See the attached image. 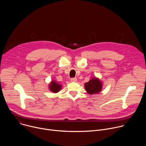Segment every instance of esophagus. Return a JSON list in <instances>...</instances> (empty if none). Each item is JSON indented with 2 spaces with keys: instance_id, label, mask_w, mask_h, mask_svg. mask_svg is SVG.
Here are the masks:
<instances>
[{
  "instance_id": "34e87169",
  "label": "esophagus",
  "mask_w": 146,
  "mask_h": 146,
  "mask_svg": "<svg viewBox=\"0 0 146 146\" xmlns=\"http://www.w3.org/2000/svg\"><path fill=\"white\" fill-rule=\"evenodd\" d=\"M70 81L72 82H76L77 80V78H71Z\"/></svg>"
}]
</instances>
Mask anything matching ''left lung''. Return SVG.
I'll return each instance as SVG.
<instances>
[{"label":"left lung","mask_w":146,"mask_h":146,"mask_svg":"<svg viewBox=\"0 0 146 146\" xmlns=\"http://www.w3.org/2000/svg\"><path fill=\"white\" fill-rule=\"evenodd\" d=\"M102 86L103 83L102 81L98 78L94 77L86 82L84 87L88 94L93 95L99 94L102 90Z\"/></svg>","instance_id":"1"}]
</instances>
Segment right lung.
<instances>
[{"label":"right lung","mask_w":146,"mask_h":146,"mask_svg":"<svg viewBox=\"0 0 146 146\" xmlns=\"http://www.w3.org/2000/svg\"><path fill=\"white\" fill-rule=\"evenodd\" d=\"M49 90L53 93L58 92L62 88V86L55 80H52L49 84Z\"/></svg>","instance_id":"1"}]
</instances>
